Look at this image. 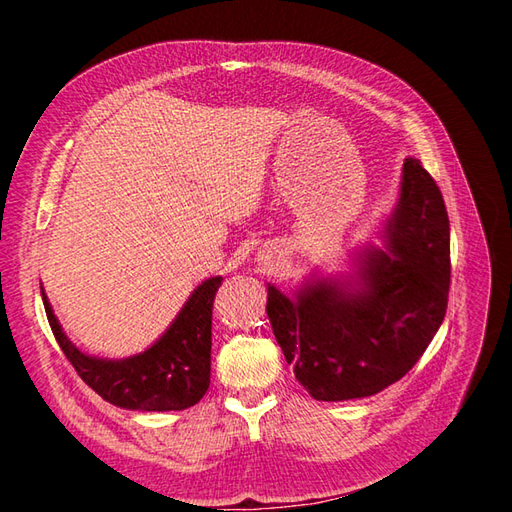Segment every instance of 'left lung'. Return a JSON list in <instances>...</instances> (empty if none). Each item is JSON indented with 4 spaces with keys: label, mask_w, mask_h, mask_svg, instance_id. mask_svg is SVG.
<instances>
[{
    "label": "left lung",
    "mask_w": 512,
    "mask_h": 512,
    "mask_svg": "<svg viewBox=\"0 0 512 512\" xmlns=\"http://www.w3.org/2000/svg\"><path fill=\"white\" fill-rule=\"evenodd\" d=\"M354 269L309 277L290 297L269 284L267 316L294 376L318 401L376 395L421 359L446 314L451 228L442 192L406 158L401 194Z\"/></svg>",
    "instance_id": "left-lung-1"
}]
</instances>
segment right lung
<instances>
[{
    "label": "right lung",
    "mask_w": 512,
    "mask_h": 512,
    "mask_svg": "<svg viewBox=\"0 0 512 512\" xmlns=\"http://www.w3.org/2000/svg\"><path fill=\"white\" fill-rule=\"evenodd\" d=\"M220 286V275L209 277L190 294L160 339L145 352L117 361L98 359L76 348L61 329L44 288L40 292L57 344L87 386L119 408L168 412L196 406L209 389L211 309Z\"/></svg>",
    "instance_id": "obj_1"
}]
</instances>
